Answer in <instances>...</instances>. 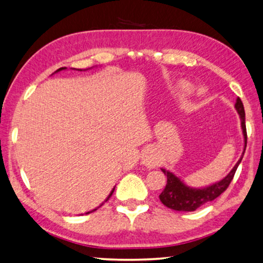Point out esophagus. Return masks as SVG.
<instances>
[{
	"mask_svg": "<svg viewBox=\"0 0 263 263\" xmlns=\"http://www.w3.org/2000/svg\"><path fill=\"white\" fill-rule=\"evenodd\" d=\"M142 159V163H144L148 168H154V166L157 164V157L155 155V153L151 148H148L144 152V154L141 156Z\"/></svg>",
	"mask_w": 263,
	"mask_h": 263,
	"instance_id": "34e87169",
	"label": "esophagus"
}]
</instances>
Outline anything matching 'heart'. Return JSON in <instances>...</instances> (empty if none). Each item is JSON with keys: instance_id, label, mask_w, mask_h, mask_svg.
Returning <instances> with one entry per match:
<instances>
[{"instance_id": "obj_1", "label": "heart", "mask_w": 263, "mask_h": 263, "mask_svg": "<svg viewBox=\"0 0 263 263\" xmlns=\"http://www.w3.org/2000/svg\"><path fill=\"white\" fill-rule=\"evenodd\" d=\"M178 88L181 90V92H189L191 89V85L187 82H180L178 84Z\"/></svg>"}]
</instances>
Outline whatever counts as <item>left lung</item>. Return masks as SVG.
Returning a JSON list of instances; mask_svg holds the SVG:
<instances>
[{
    "instance_id": "1",
    "label": "left lung",
    "mask_w": 263,
    "mask_h": 263,
    "mask_svg": "<svg viewBox=\"0 0 263 263\" xmlns=\"http://www.w3.org/2000/svg\"><path fill=\"white\" fill-rule=\"evenodd\" d=\"M235 108L237 112L239 114L242 136H244V142H245L244 152H242V155L240 159L238 160L236 165L233 166L230 173H229L222 180L216 181V183L201 189H194V187H191V186H187L179 177H177L175 174L171 173V171L162 168L161 170L163 171V174L166 176V185L164 190L162 191V193L160 194V200L164 206L178 212H194L195 209L199 208L200 206H202V204L207 203L209 201H213L214 199L219 197V195H221L224 191L228 189V186L230 185L231 180L233 178V176L236 174L238 165H239V163L242 160V156H244L246 144H247L245 110H244V106H242L241 100L239 98H237L236 100Z\"/></svg>"
}]
</instances>
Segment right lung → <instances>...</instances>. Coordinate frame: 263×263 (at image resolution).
I'll use <instances>...</instances> for the list:
<instances>
[{"mask_svg":"<svg viewBox=\"0 0 263 263\" xmlns=\"http://www.w3.org/2000/svg\"><path fill=\"white\" fill-rule=\"evenodd\" d=\"M65 69H66V68H60L59 70H56V71H55V73H56V72H59V71H62V70H65ZM80 71H82V70H80ZM114 190H115V187H114V189H112V191H111V192H110V194H109V195H108V198L106 199V201H107V200H109V198H110V197H111V194H112V192H114ZM106 201H104V202H106ZM104 202H102L101 204H100V206H99V207H97V208H95V209H93V211H90V212H88V213H86V214H89V213H92V212H95V211H97V209H98V208H100V207H101V206H102V204H103Z\"/></svg>","mask_w":263,"mask_h":263,"instance_id":"right-lung-1","label":"right lung"}]
</instances>
